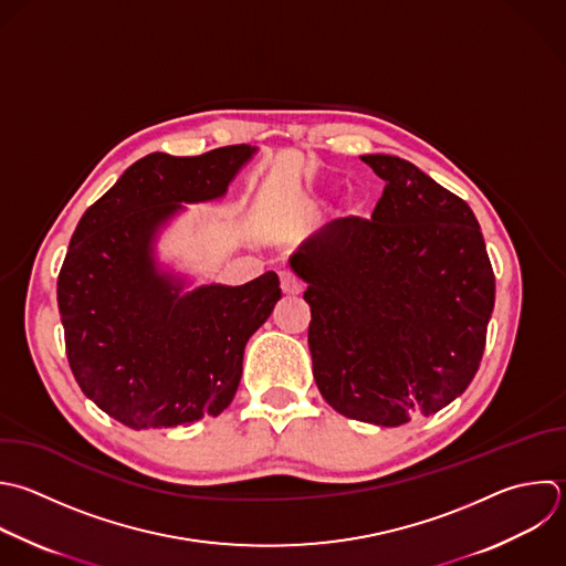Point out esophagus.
Here are the masks:
<instances>
[{
  "instance_id": "obj_1",
  "label": "esophagus",
  "mask_w": 566,
  "mask_h": 566,
  "mask_svg": "<svg viewBox=\"0 0 566 566\" xmlns=\"http://www.w3.org/2000/svg\"><path fill=\"white\" fill-rule=\"evenodd\" d=\"M281 290L290 296H296V294L303 292V285L292 272H281Z\"/></svg>"
}]
</instances>
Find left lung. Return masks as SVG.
<instances>
[{
  "label": "left lung",
  "mask_w": 566,
  "mask_h": 566,
  "mask_svg": "<svg viewBox=\"0 0 566 566\" xmlns=\"http://www.w3.org/2000/svg\"><path fill=\"white\" fill-rule=\"evenodd\" d=\"M385 190L371 219L349 217L290 256L307 283L318 391L338 413L400 427L473 380L495 279L471 208L413 164L360 157Z\"/></svg>",
  "instance_id": "1"
}]
</instances>
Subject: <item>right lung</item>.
Masks as SVG:
<instances>
[{
  "label": "right lung",
  "instance_id": "add662e5",
  "mask_svg": "<svg viewBox=\"0 0 566 566\" xmlns=\"http://www.w3.org/2000/svg\"><path fill=\"white\" fill-rule=\"evenodd\" d=\"M254 153H153L77 223L57 279L69 363L82 391L130 429L219 416L237 394L245 343L281 298L274 272L186 292L188 279L155 254L184 203L221 199Z\"/></svg>",
  "mask_w": 566,
  "mask_h": 566
}]
</instances>
